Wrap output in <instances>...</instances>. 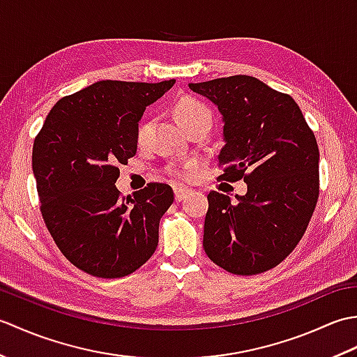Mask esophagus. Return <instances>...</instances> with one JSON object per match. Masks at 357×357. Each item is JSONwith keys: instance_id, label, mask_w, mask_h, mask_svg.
Listing matches in <instances>:
<instances>
[{"instance_id": "1", "label": "esophagus", "mask_w": 357, "mask_h": 357, "mask_svg": "<svg viewBox=\"0 0 357 357\" xmlns=\"http://www.w3.org/2000/svg\"><path fill=\"white\" fill-rule=\"evenodd\" d=\"M173 192H174V199H176L178 202H181V201L185 198V195L188 193V188L181 187V185H174L173 187Z\"/></svg>"}]
</instances>
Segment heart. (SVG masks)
<instances>
[{
  "mask_svg": "<svg viewBox=\"0 0 357 357\" xmlns=\"http://www.w3.org/2000/svg\"><path fill=\"white\" fill-rule=\"evenodd\" d=\"M174 118H176L178 124L181 127H185L187 124L193 123L195 119L199 118H210V110L202 102L193 100V98H183L174 105ZM147 126L141 124L138 128V141L141 142L146 138Z\"/></svg>",
  "mask_w": 357,
  "mask_h": 357,
  "instance_id": "b5f03b06",
  "label": "heart"
}]
</instances>
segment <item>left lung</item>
I'll return each mask as SVG.
<instances>
[{
    "instance_id": "8db88e82",
    "label": "left lung",
    "mask_w": 357,
    "mask_h": 357,
    "mask_svg": "<svg viewBox=\"0 0 357 357\" xmlns=\"http://www.w3.org/2000/svg\"><path fill=\"white\" fill-rule=\"evenodd\" d=\"M222 116V179L244 178L247 193L210 192L204 250L233 275L276 267L304 236L319 196V149L299 105L247 75L190 82Z\"/></svg>"
}]
</instances>
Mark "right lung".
Instances as JSON below:
<instances>
[{"label":"right lung","instance_id":"right-lung-1","mask_svg":"<svg viewBox=\"0 0 357 357\" xmlns=\"http://www.w3.org/2000/svg\"><path fill=\"white\" fill-rule=\"evenodd\" d=\"M174 82L98 81L53 105L36 136L32 170L44 222L63 255L89 275L123 278L155 253L172 187L150 183L121 198L115 184L118 164L136 153L146 107Z\"/></svg>","mask_w":357,"mask_h":357}]
</instances>
